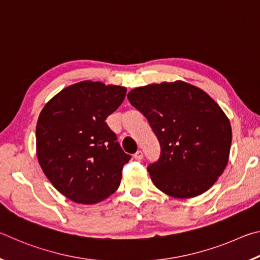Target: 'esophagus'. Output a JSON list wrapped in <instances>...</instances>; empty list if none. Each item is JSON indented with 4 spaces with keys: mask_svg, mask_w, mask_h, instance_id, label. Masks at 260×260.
Wrapping results in <instances>:
<instances>
[{
    "mask_svg": "<svg viewBox=\"0 0 260 260\" xmlns=\"http://www.w3.org/2000/svg\"><path fill=\"white\" fill-rule=\"evenodd\" d=\"M134 158H135V159H138V160H141V159H142V158H143V153H142V151H136V153H135V155L133 156Z\"/></svg>",
    "mask_w": 260,
    "mask_h": 260,
    "instance_id": "1",
    "label": "esophagus"
}]
</instances>
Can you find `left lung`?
I'll list each match as a JSON object with an SVG mask.
<instances>
[{"instance_id": "obj_1", "label": "left lung", "mask_w": 260, "mask_h": 260, "mask_svg": "<svg viewBox=\"0 0 260 260\" xmlns=\"http://www.w3.org/2000/svg\"><path fill=\"white\" fill-rule=\"evenodd\" d=\"M127 98L147 118L160 143L148 166L155 186L175 199H192L225 171L232 126L222 109L201 88L181 80L132 89Z\"/></svg>"}]
</instances>
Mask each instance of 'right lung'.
Segmentation results:
<instances>
[{
  "instance_id": "1",
  "label": "right lung",
  "mask_w": 260,
  "mask_h": 260,
  "mask_svg": "<svg viewBox=\"0 0 260 260\" xmlns=\"http://www.w3.org/2000/svg\"><path fill=\"white\" fill-rule=\"evenodd\" d=\"M126 87L85 80L56 94L39 116L37 156L61 195L96 204L117 190L127 155L105 119L119 108Z\"/></svg>"
}]
</instances>
